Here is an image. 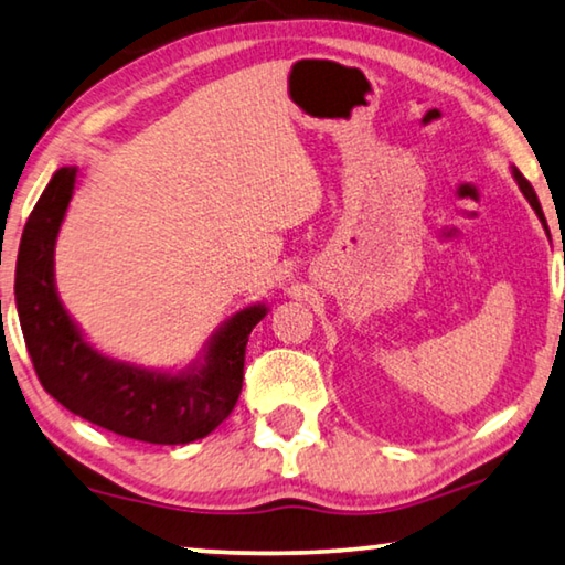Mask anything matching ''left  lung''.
<instances>
[{
	"instance_id": "8db88e82",
	"label": "left lung",
	"mask_w": 565,
	"mask_h": 565,
	"mask_svg": "<svg viewBox=\"0 0 565 565\" xmlns=\"http://www.w3.org/2000/svg\"><path fill=\"white\" fill-rule=\"evenodd\" d=\"M513 178H515V182H518V188H521V192L525 195V200L531 202V207L535 210V215H539V220H541V225L545 227V233H548V225H545V215H543V210H541V202H539V198H535V192H533V188H531V182L523 178L521 172H518L515 168H513Z\"/></svg>"
}]
</instances>
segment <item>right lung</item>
<instances>
[{
  "label": "right lung",
  "mask_w": 565,
  "mask_h": 565,
  "mask_svg": "<svg viewBox=\"0 0 565 565\" xmlns=\"http://www.w3.org/2000/svg\"><path fill=\"white\" fill-rule=\"evenodd\" d=\"M74 184L77 168L52 174L26 220L17 255L14 300L36 377L64 408L117 436L157 446L210 436L235 408L247 338L267 308L255 302L235 312L215 330L195 363L174 373L99 353L64 310L54 282V245Z\"/></svg>",
  "instance_id": "right-lung-1"
}]
</instances>
